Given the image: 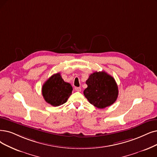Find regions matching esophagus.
<instances>
[{
	"mask_svg": "<svg viewBox=\"0 0 157 157\" xmlns=\"http://www.w3.org/2000/svg\"><path fill=\"white\" fill-rule=\"evenodd\" d=\"M75 90L76 91L79 92V91H81V88H80V87H75Z\"/></svg>",
	"mask_w": 157,
	"mask_h": 157,
	"instance_id": "1",
	"label": "esophagus"
}]
</instances>
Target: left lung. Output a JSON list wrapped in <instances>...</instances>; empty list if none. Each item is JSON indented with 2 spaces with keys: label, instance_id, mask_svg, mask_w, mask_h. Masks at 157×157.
<instances>
[{
  "label": "left lung",
  "instance_id": "1",
  "mask_svg": "<svg viewBox=\"0 0 157 157\" xmlns=\"http://www.w3.org/2000/svg\"><path fill=\"white\" fill-rule=\"evenodd\" d=\"M87 87L84 95L90 104L103 109L113 104L118 95V86L114 78L105 71H95L86 80Z\"/></svg>",
  "mask_w": 157,
  "mask_h": 157
}]
</instances>
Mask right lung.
<instances>
[{
  "label": "right lung",
  "instance_id": "1",
  "mask_svg": "<svg viewBox=\"0 0 157 157\" xmlns=\"http://www.w3.org/2000/svg\"><path fill=\"white\" fill-rule=\"evenodd\" d=\"M72 90L71 85L64 82L58 73L53 75L43 84L42 93L46 102L56 107L67 102Z\"/></svg>",
  "mask_w": 157,
  "mask_h": 157
}]
</instances>
